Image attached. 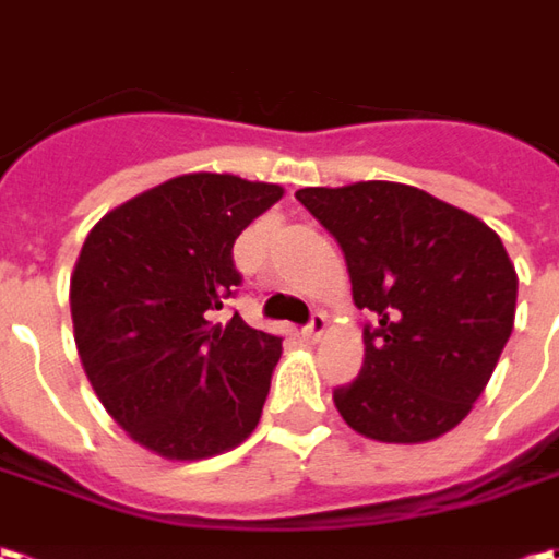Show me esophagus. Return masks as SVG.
Returning <instances> with one entry per match:
<instances>
[{
  "mask_svg": "<svg viewBox=\"0 0 559 559\" xmlns=\"http://www.w3.org/2000/svg\"><path fill=\"white\" fill-rule=\"evenodd\" d=\"M302 333H306V340L318 343V340H321V336L328 333V314H324V311H314V314H311L309 328L302 330Z\"/></svg>",
  "mask_w": 559,
  "mask_h": 559,
  "instance_id": "esophagus-1",
  "label": "esophagus"
}]
</instances>
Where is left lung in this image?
<instances>
[{
  "label": "left lung",
  "instance_id": "1",
  "mask_svg": "<svg viewBox=\"0 0 559 559\" xmlns=\"http://www.w3.org/2000/svg\"><path fill=\"white\" fill-rule=\"evenodd\" d=\"M296 199L343 248L364 367L333 391L348 428L382 443L453 431L484 394L514 330L518 272L484 219L389 180L309 186Z\"/></svg>",
  "mask_w": 559,
  "mask_h": 559
}]
</instances>
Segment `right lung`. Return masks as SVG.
Listing matches in <instances>:
<instances>
[{
  "label": "right lung",
  "instance_id": "add662e5",
  "mask_svg": "<svg viewBox=\"0 0 559 559\" xmlns=\"http://www.w3.org/2000/svg\"><path fill=\"white\" fill-rule=\"evenodd\" d=\"M284 195L235 174H183L112 207L70 278L75 348L128 438L170 462L238 447L263 416L281 340L216 311L241 284L231 245Z\"/></svg>",
  "mask_w": 559,
  "mask_h": 559
}]
</instances>
